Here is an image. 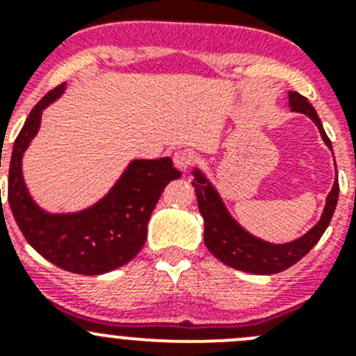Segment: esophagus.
Instances as JSON below:
<instances>
[{"label": "esophagus", "instance_id": "1", "mask_svg": "<svg viewBox=\"0 0 356 356\" xmlns=\"http://www.w3.org/2000/svg\"><path fill=\"white\" fill-rule=\"evenodd\" d=\"M172 162H175L176 169H180V171H187V169L191 168V163L194 162V156L191 151L178 149V151H175V155H172Z\"/></svg>", "mask_w": 356, "mask_h": 356}]
</instances>
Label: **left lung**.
I'll list each match as a JSON object with an SVG mask.
<instances>
[{
  "mask_svg": "<svg viewBox=\"0 0 356 356\" xmlns=\"http://www.w3.org/2000/svg\"><path fill=\"white\" fill-rule=\"evenodd\" d=\"M289 106L292 112L308 115L319 128V134L326 146L332 149L328 135L321 124L316 108L308 103L307 97L291 90L289 92ZM194 191H196L197 207L205 221V244L210 253L226 266L238 269V271L251 273V275H276L296 262H300L308 251L316 246L328 228L332 216L335 212L339 200V181H333V187L326 196V205L323 216L314 228L305 235L284 244H273L264 238L254 237L246 228H242L234 216L228 212L225 201L219 196L217 188L205 176L200 168H194Z\"/></svg>",
  "mask_w": 356,
  "mask_h": 356,
  "instance_id": "left-lung-1",
  "label": "left lung"
}]
</instances>
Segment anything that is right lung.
<instances>
[{"mask_svg": "<svg viewBox=\"0 0 356 356\" xmlns=\"http://www.w3.org/2000/svg\"><path fill=\"white\" fill-rule=\"evenodd\" d=\"M64 90L62 83L46 94L19 131L8 165V205L28 244L44 259L76 275H103L128 264L143 250L151 212L165 185L180 178V171L172 168L169 156L135 159L94 205L67 213L40 209L24 184L23 156L39 134L44 108Z\"/></svg>", "mask_w": 356, "mask_h": 356, "instance_id": "1", "label": "right lung"}]
</instances>
